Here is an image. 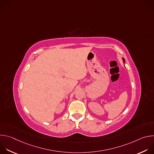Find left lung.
<instances>
[{"mask_svg": "<svg viewBox=\"0 0 154 154\" xmlns=\"http://www.w3.org/2000/svg\"><path fill=\"white\" fill-rule=\"evenodd\" d=\"M122 61H123V63H124H124H125V59H124V58H122Z\"/></svg>", "mask_w": 154, "mask_h": 154, "instance_id": "left-lung-1", "label": "left lung"}]
</instances>
